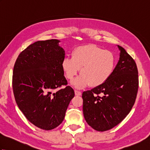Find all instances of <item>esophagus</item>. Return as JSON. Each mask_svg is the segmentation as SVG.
I'll list each match as a JSON object with an SVG mask.
<instances>
[{
	"label": "esophagus",
	"mask_w": 150,
	"mask_h": 150,
	"mask_svg": "<svg viewBox=\"0 0 150 150\" xmlns=\"http://www.w3.org/2000/svg\"><path fill=\"white\" fill-rule=\"evenodd\" d=\"M75 95H77V96H80V95H81V92L77 90H75Z\"/></svg>",
	"instance_id": "34e87169"
}]
</instances>
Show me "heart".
Instances as JSON below:
<instances>
[{
    "label": "heart",
    "instance_id": "heart-1",
    "mask_svg": "<svg viewBox=\"0 0 150 150\" xmlns=\"http://www.w3.org/2000/svg\"><path fill=\"white\" fill-rule=\"evenodd\" d=\"M115 66L116 59L113 53L95 45L76 47L71 57H66L62 61V69L68 80H72L80 68L81 75L72 82L77 88L103 84L113 75Z\"/></svg>",
    "mask_w": 150,
    "mask_h": 150
}]
</instances>
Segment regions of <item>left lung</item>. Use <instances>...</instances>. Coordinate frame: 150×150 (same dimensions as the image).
Returning <instances> with one entry per match:
<instances>
[{
    "mask_svg": "<svg viewBox=\"0 0 150 150\" xmlns=\"http://www.w3.org/2000/svg\"><path fill=\"white\" fill-rule=\"evenodd\" d=\"M113 75L99 86L82 93L83 114L92 128L109 130L130 112L137 95L138 69L134 59L122 47Z\"/></svg>",
    "mask_w": 150,
    "mask_h": 150,
    "instance_id": "obj_1",
    "label": "left lung"
}]
</instances>
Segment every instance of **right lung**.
<instances>
[{
    "label": "right lung",
    "mask_w": 150,
    "mask_h": 150,
    "mask_svg": "<svg viewBox=\"0 0 150 150\" xmlns=\"http://www.w3.org/2000/svg\"><path fill=\"white\" fill-rule=\"evenodd\" d=\"M59 42L50 39L31 44L19 54L13 71V91L18 107L31 123L44 130L62 123L75 96L64 76L65 53Z\"/></svg>",
    "instance_id": "obj_1"
}]
</instances>
